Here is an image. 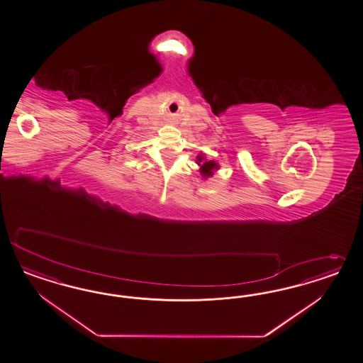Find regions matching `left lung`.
<instances>
[{
	"mask_svg": "<svg viewBox=\"0 0 363 363\" xmlns=\"http://www.w3.org/2000/svg\"><path fill=\"white\" fill-rule=\"evenodd\" d=\"M201 161H202V157H198V162H201ZM216 167H217V164H216L214 161H206V162H202V166H201V173H202V176L203 177L213 176L211 170H213V169H216Z\"/></svg>",
	"mask_w": 363,
	"mask_h": 363,
	"instance_id": "8db88e82",
	"label": "left lung"
}]
</instances>
